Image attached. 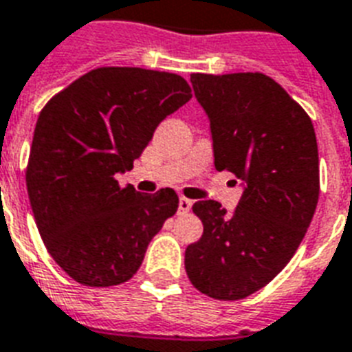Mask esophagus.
<instances>
[{"mask_svg":"<svg viewBox=\"0 0 352 352\" xmlns=\"http://www.w3.org/2000/svg\"><path fill=\"white\" fill-rule=\"evenodd\" d=\"M192 210V201L186 197L179 199V214H188Z\"/></svg>","mask_w":352,"mask_h":352,"instance_id":"34e87169","label":"esophagus"}]
</instances>
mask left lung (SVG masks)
I'll return each instance as SVG.
<instances>
[{"instance_id": "left-lung-1", "label": "left lung", "mask_w": 352, "mask_h": 352, "mask_svg": "<svg viewBox=\"0 0 352 352\" xmlns=\"http://www.w3.org/2000/svg\"><path fill=\"white\" fill-rule=\"evenodd\" d=\"M212 131L214 164L241 181L234 212L197 201L203 235L188 245L192 285L215 300H243L278 276L316 212V133L300 104L261 73L192 74Z\"/></svg>"}]
</instances>
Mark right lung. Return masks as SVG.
<instances>
[{
	"instance_id": "right-lung-1",
	"label": "right lung",
	"mask_w": 352,
	"mask_h": 352,
	"mask_svg": "<svg viewBox=\"0 0 352 352\" xmlns=\"http://www.w3.org/2000/svg\"><path fill=\"white\" fill-rule=\"evenodd\" d=\"M192 98L182 76L100 67L52 96L36 122L27 192L52 259L87 287L133 278L149 241L179 208L171 188H120L168 115Z\"/></svg>"
}]
</instances>
